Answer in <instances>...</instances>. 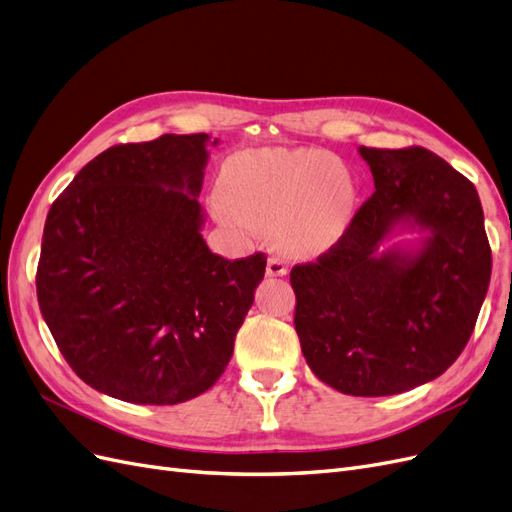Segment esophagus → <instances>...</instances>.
<instances>
[{
  "instance_id": "34e87169",
  "label": "esophagus",
  "mask_w": 512,
  "mask_h": 512,
  "mask_svg": "<svg viewBox=\"0 0 512 512\" xmlns=\"http://www.w3.org/2000/svg\"><path fill=\"white\" fill-rule=\"evenodd\" d=\"M267 275L269 277H284V275H288V265L282 258L271 256L267 260Z\"/></svg>"
}]
</instances>
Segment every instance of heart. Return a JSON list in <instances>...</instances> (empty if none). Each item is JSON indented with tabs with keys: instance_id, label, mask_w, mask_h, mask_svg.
I'll return each mask as SVG.
<instances>
[{
	"instance_id": "obj_1",
	"label": "heart",
	"mask_w": 512,
	"mask_h": 512,
	"mask_svg": "<svg viewBox=\"0 0 512 512\" xmlns=\"http://www.w3.org/2000/svg\"><path fill=\"white\" fill-rule=\"evenodd\" d=\"M359 192L348 166L322 149H250L232 156L213 198L218 218L241 232L273 230L286 252H329L352 228Z\"/></svg>"
}]
</instances>
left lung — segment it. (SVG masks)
I'll use <instances>...</instances> for the list:
<instances>
[{
  "instance_id": "1",
  "label": "left lung",
  "mask_w": 512,
  "mask_h": 512,
  "mask_svg": "<svg viewBox=\"0 0 512 512\" xmlns=\"http://www.w3.org/2000/svg\"><path fill=\"white\" fill-rule=\"evenodd\" d=\"M359 153L376 192L342 241L290 271L294 329L324 384L382 397L457 361L489 288L491 247L476 188L436 153ZM406 231L410 240L396 239Z\"/></svg>"
}]
</instances>
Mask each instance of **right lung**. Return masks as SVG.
Returning a JSON list of instances; mask_svg holds the SVG:
<instances>
[{"label": "right lung", "instance_id": "obj_1", "mask_svg": "<svg viewBox=\"0 0 512 512\" xmlns=\"http://www.w3.org/2000/svg\"><path fill=\"white\" fill-rule=\"evenodd\" d=\"M209 134L117 145L46 215L36 290L59 352L91 389L141 406L205 393L232 356L267 256L203 239Z\"/></svg>", "mask_w": 512, "mask_h": 512}]
</instances>
